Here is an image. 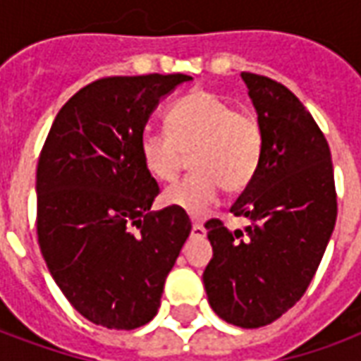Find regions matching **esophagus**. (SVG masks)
Returning a JSON list of instances; mask_svg holds the SVG:
<instances>
[{
	"label": "esophagus",
	"mask_w": 361,
	"mask_h": 361,
	"mask_svg": "<svg viewBox=\"0 0 361 361\" xmlns=\"http://www.w3.org/2000/svg\"><path fill=\"white\" fill-rule=\"evenodd\" d=\"M191 235H193V238H204V235H207V230H204V226L203 224H193V226H191Z\"/></svg>",
	"instance_id": "esophagus-1"
}]
</instances>
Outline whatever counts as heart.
Returning <instances> with one entry per match:
<instances>
[{
    "mask_svg": "<svg viewBox=\"0 0 361 361\" xmlns=\"http://www.w3.org/2000/svg\"><path fill=\"white\" fill-rule=\"evenodd\" d=\"M168 133L145 131L139 139L145 170L158 181H172L185 164L193 172L166 189L162 203L203 216L222 188L240 193L250 185L263 154V129L250 111L207 90H193L166 111Z\"/></svg>",
    "mask_w": 361,
    "mask_h": 361,
    "instance_id": "1",
    "label": "heart"
}]
</instances>
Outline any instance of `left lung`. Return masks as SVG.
I'll return each instance as SVG.
<instances>
[{"mask_svg": "<svg viewBox=\"0 0 361 361\" xmlns=\"http://www.w3.org/2000/svg\"><path fill=\"white\" fill-rule=\"evenodd\" d=\"M263 129V154L250 185L230 207L250 226L230 232L204 222L212 259L203 272L212 311L257 329L305 294L336 222L333 160L325 135L282 82L243 71Z\"/></svg>", "mask_w": 361, "mask_h": 361, "instance_id": "left-lung-1", "label": "left lung"}]
</instances>
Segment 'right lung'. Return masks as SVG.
<instances>
[{"instance_id": "1", "label": "right lung", "mask_w": 361, "mask_h": 361, "mask_svg": "<svg viewBox=\"0 0 361 361\" xmlns=\"http://www.w3.org/2000/svg\"><path fill=\"white\" fill-rule=\"evenodd\" d=\"M189 79L152 73L89 82L63 104L40 150V251L59 290L94 325H147L191 232L188 212L150 211L160 188L139 154L150 111Z\"/></svg>"}]
</instances>
